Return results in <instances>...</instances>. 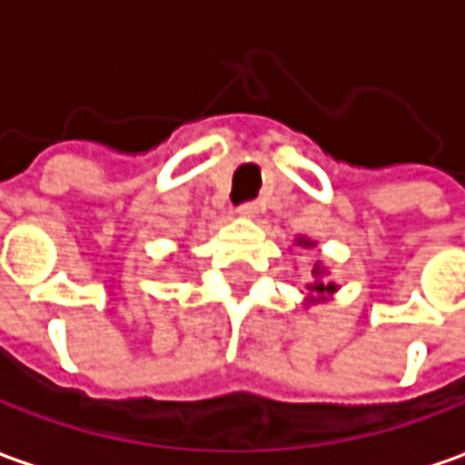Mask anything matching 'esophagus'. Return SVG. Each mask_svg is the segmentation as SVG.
<instances>
[{"label": "esophagus", "instance_id": "1", "mask_svg": "<svg viewBox=\"0 0 465 465\" xmlns=\"http://www.w3.org/2000/svg\"><path fill=\"white\" fill-rule=\"evenodd\" d=\"M236 211H239V215H254L257 205H254V203H244V205H239Z\"/></svg>", "mask_w": 465, "mask_h": 465}]
</instances>
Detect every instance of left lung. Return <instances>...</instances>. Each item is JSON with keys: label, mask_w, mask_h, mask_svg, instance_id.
<instances>
[{"label": "left lung", "mask_w": 465, "mask_h": 465, "mask_svg": "<svg viewBox=\"0 0 465 465\" xmlns=\"http://www.w3.org/2000/svg\"><path fill=\"white\" fill-rule=\"evenodd\" d=\"M299 244H302V247H310L312 242H307V239H299ZM312 275H320V271H314ZM310 292H314V293H333L335 292V283H322V281H317V283H312V286H310Z\"/></svg>", "instance_id": "obj_1"}]
</instances>
